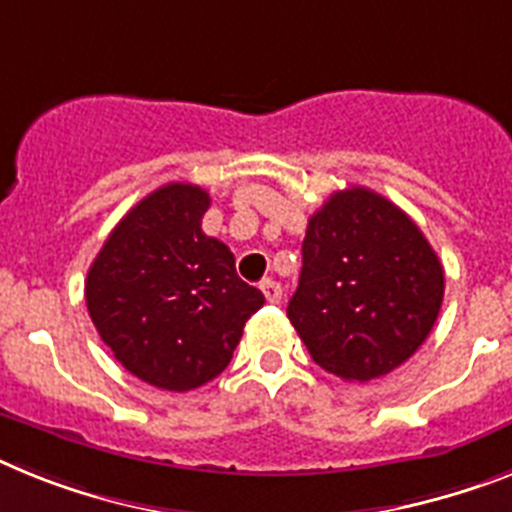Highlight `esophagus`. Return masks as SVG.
<instances>
[{"instance_id": "34e87169", "label": "esophagus", "mask_w": 512, "mask_h": 512, "mask_svg": "<svg viewBox=\"0 0 512 512\" xmlns=\"http://www.w3.org/2000/svg\"><path fill=\"white\" fill-rule=\"evenodd\" d=\"M260 291H263L265 294V299H268L270 304H278L281 302V296H283V291H281V283H276V281H263L260 283Z\"/></svg>"}]
</instances>
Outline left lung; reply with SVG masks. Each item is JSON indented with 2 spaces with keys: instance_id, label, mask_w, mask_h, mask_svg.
Here are the masks:
<instances>
[{
  "instance_id": "left-lung-1",
  "label": "left lung",
  "mask_w": 512,
  "mask_h": 512,
  "mask_svg": "<svg viewBox=\"0 0 512 512\" xmlns=\"http://www.w3.org/2000/svg\"><path fill=\"white\" fill-rule=\"evenodd\" d=\"M442 294V263L422 229L377 192L351 187L309 218L286 315L325 372L367 382L427 341Z\"/></svg>"
}]
</instances>
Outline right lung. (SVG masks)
<instances>
[{"mask_svg": "<svg viewBox=\"0 0 512 512\" xmlns=\"http://www.w3.org/2000/svg\"><path fill=\"white\" fill-rule=\"evenodd\" d=\"M208 208L203 187L163 184L114 226L85 281L101 341L161 390L184 393L221 375L265 304L236 276L231 249L203 231Z\"/></svg>", "mask_w": 512, "mask_h": 512, "instance_id": "right-lung-1", "label": "right lung"}]
</instances>
